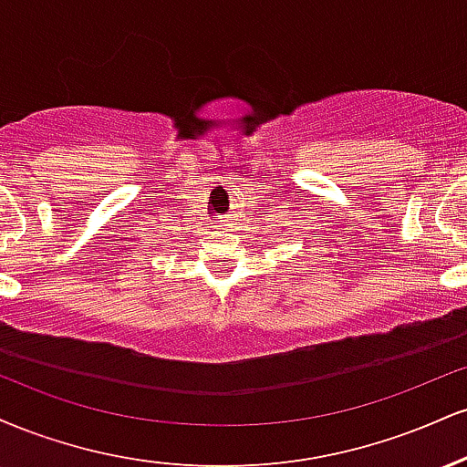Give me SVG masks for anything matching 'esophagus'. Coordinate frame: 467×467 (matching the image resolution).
<instances>
[{
  "label": "esophagus",
  "mask_w": 467,
  "mask_h": 467,
  "mask_svg": "<svg viewBox=\"0 0 467 467\" xmlns=\"http://www.w3.org/2000/svg\"><path fill=\"white\" fill-rule=\"evenodd\" d=\"M219 230H228L230 228V223H226V222H222V223H219V226H217Z\"/></svg>",
  "instance_id": "esophagus-1"
}]
</instances>
